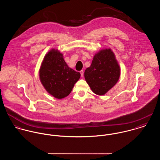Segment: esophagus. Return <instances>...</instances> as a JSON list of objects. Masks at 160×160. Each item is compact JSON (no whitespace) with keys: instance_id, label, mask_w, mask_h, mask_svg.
Instances as JSON below:
<instances>
[{"instance_id":"obj_1","label":"esophagus","mask_w":160,"mask_h":160,"mask_svg":"<svg viewBox=\"0 0 160 160\" xmlns=\"http://www.w3.org/2000/svg\"><path fill=\"white\" fill-rule=\"evenodd\" d=\"M80 73H81V77H83V76H84V71H83V70L80 71Z\"/></svg>"}]
</instances>
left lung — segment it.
Instances as JSON below:
<instances>
[{
	"label": "left lung",
	"instance_id": "8db88e82",
	"mask_svg": "<svg viewBox=\"0 0 160 160\" xmlns=\"http://www.w3.org/2000/svg\"><path fill=\"white\" fill-rule=\"evenodd\" d=\"M120 75V66L111 49L100 50L93 57L84 72L85 79L93 93L103 95L116 84Z\"/></svg>",
	"mask_w": 160,
	"mask_h": 160
}]
</instances>
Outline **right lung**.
<instances>
[{"label": "right lung", "mask_w": 160, "mask_h": 160, "mask_svg": "<svg viewBox=\"0 0 160 160\" xmlns=\"http://www.w3.org/2000/svg\"><path fill=\"white\" fill-rule=\"evenodd\" d=\"M39 76L46 90L56 98L62 99L71 93L81 74L67 65L58 49H52L45 55Z\"/></svg>", "instance_id": "add662e5"}]
</instances>
